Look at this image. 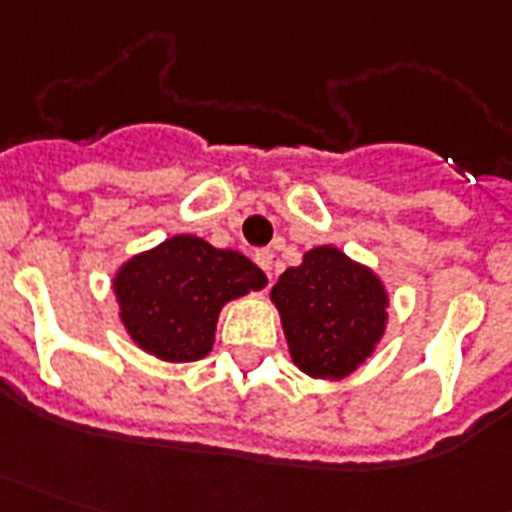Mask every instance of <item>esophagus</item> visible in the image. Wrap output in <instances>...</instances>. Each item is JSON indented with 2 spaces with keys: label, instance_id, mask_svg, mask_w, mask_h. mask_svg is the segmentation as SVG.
Wrapping results in <instances>:
<instances>
[{
  "label": "esophagus",
  "instance_id": "34e87169",
  "mask_svg": "<svg viewBox=\"0 0 512 512\" xmlns=\"http://www.w3.org/2000/svg\"><path fill=\"white\" fill-rule=\"evenodd\" d=\"M255 263L260 268H263V271H266L268 276H271V263H274V252H271L268 246H263V249H257V252H255Z\"/></svg>",
  "mask_w": 512,
  "mask_h": 512
}]
</instances>
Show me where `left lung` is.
<instances>
[{
  "instance_id": "8db88e82",
  "label": "left lung",
  "mask_w": 512,
  "mask_h": 512,
  "mask_svg": "<svg viewBox=\"0 0 512 512\" xmlns=\"http://www.w3.org/2000/svg\"><path fill=\"white\" fill-rule=\"evenodd\" d=\"M295 366L320 380L355 372L385 331V290L333 246L306 252L271 290Z\"/></svg>"
}]
</instances>
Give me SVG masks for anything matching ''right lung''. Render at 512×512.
<instances>
[{"label": "right lung", "mask_w": 512, "mask_h": 512, "mask_svg": "<svg viewBox=\"0 0 512 512\" xmlns=\"http://www.w3.org/2000/svg\"><path fill=\"white\" fill-rule=\"evenodd\" d=\"M121 320L130 336L162 361L203 358L214 344L219 309L266 287V274L244 255L203 238L173 236L132 257L116 274Z\"/></svg>", "instance_id": "1"}]
</instances>
